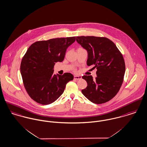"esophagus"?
Instances as JSON below:
<instances>
[{
  "label": "esophagus",
  "instance_id": "esophagus-1",
  "mask_svg": "<svg viewBox=\"0 0 147 147\" xmlns=\"http://www.w3.org/2000/svg\"><path fill=\"white\" fill-rule=\"evenodd\" d=\"M81 79H82V77L81 76L74 75V79H75V80H80Z\"/></svg>",
  "mask_w": 147,
  "mask_h": 147
}]
</instances>
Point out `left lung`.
I'll list each match as a JSON object with an SVG mask.
<instances>
[{
	"instance_id": "1",
	"label": "left lung",
	"mask_w": 147,
	"mask_h": 147,
	"mask_svg": "<svg viewBox=\"0 0 147 147\" xmlns=\"http://www.w3.org/2000/svg\"><path fill=\"white\" fill-rule=\"evenodd\" d=\"M77 42L88 52L87 65L96 68V78L84 75L87 87L81 92L95 104L105 103L119 92L123 81L125 64L115 43L104 37L76 36Z\"/></svg>"
}]
</instances>
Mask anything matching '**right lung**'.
<instances>
[{
  "mask_svg": "<svg viewBox=\"0 0 147 147\" xmlns=\"http://www.w3.org/2000/svg\"><path fill=\"white\" fill-rule=\"evenodd\" d=\"M75 39L74 36L39 41L28 48L20 71L27 93L37 103H52L63 94L67 82L74 79L70 73L54 74L53 68L56 62L63 61L67 48Z\"/></svg>",
  "mask_w": 147,
  "mask_h": 147,
  "instance_id": "add662e5",
  "label": "right lung"
}]
</instances>
